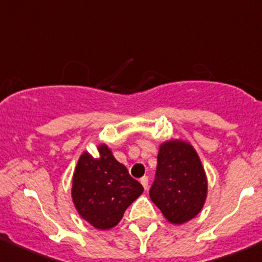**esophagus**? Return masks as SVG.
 Masks as SVG:
<instances>
[{
    "label": "esophagus",
    "instance_id": "obj_1",
    "mask_svg": "<svg viewBox=\"0 0 262 262\" xmlns=\"http://www.w3.org/2000/svg\"><path fill=\"white\" fill-rule=\"evenodd\" d=\"M141 184L143 185L144 189H146V190L148 189V178H147V176H143V178L141 179Z\"/></svg>",
    "mask_w": 262,
    "mask_h": 262
}]
</instances>
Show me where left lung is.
<instances>
[{
	"mask_svg": "<svg viewBox=\"0 0 262 262\" xmlns=\"http://www.w3.org/2000/svg\"><path fill=\"white\" fill-rule=\"evenodd\" d=\"M207 192V175L194 147L179 139L163 142L149 190L163 216L172 224L186 223L203 209Z\"/></svg>",
	"mask_w": 262,
	"mask_h": 262,
	"instance_id": "8db88e82",
	"label": "left lung"
}]
</instances>
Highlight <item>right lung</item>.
Wrapping results in <instances>:
<instances>
[{
  "instance_id": "1",
  "label": "right lung",
  "mask_w": 262,
  "mask_h": 262,
  "mask_svg": "<svg viewBox=\"0 0 262 262\" xmlns=\"http://www.w3.org/2000/svg\"><path fill=\"white\" fill-rule=\"evenodd\" d=\"M99 157L83 152L72 179V200L82 218L97 229H110L126 208L143 192V186L115 160L106 144L97 147Z\"/></svg>"
}]
</instances>
